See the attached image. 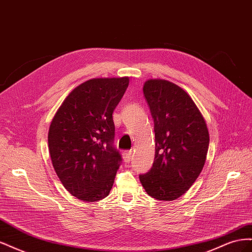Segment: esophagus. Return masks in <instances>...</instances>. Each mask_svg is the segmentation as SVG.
Segmentation results:
<instances>
[{
	"label": "esophagus",
	"instance_id": "34e87169",
	"mask_svg": "<svg viewBox=\"0 0 252 252\" xmlns=\"http://www.w3.org/2000/svg\"><path fill=\"white\" fill-rule=\"evenodd\" d=\"M123 158H124V161L125 162H130L131 161V158H132V151L131 150H125V151H123Z\"/></svg>",
	"mask_w": 252,
	"mask_h": 252
}]
</instances>
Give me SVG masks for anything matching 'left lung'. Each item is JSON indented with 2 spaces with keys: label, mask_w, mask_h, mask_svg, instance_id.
<instances>
[{
  "label": "left lung",
  "mask_w": 252,
  "mask_h": 252,
  "mask_svg": "<svg viewBox=\"0 0 252 252\" xmlns=\"http://www.w3.org/2000/svg\"><path fill=\"white\" fill-rule=\"evenodd\" d=\"M143 93L155 122L156 155L140 181L155 199L177 200L203 169L209 146L207 125L192 98L175 84L148 80Z\"/></svg>",
  "instance_id": "8db88e82"
}]
</instances>
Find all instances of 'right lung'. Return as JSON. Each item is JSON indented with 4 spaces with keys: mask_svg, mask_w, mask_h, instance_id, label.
<instances>
[{
    "mask_svg": "<svg viewBox=\"0 0 252 252\" xmlns=\"http://www.w3.org/2000/svg\"><path fill=\"white\" fill-rule=\"evenodd\" d=\"M129 78L84 82L68 94L53 117L48 147L60 181L70 194L85 202L107 196L122 162L113 146L112 119Z\"/></svg>",
    "mask_w": 252,
    "mask_h": 252,
    "instance_id": "obj_1",
    "label": "right lung"
}]
</instances>
